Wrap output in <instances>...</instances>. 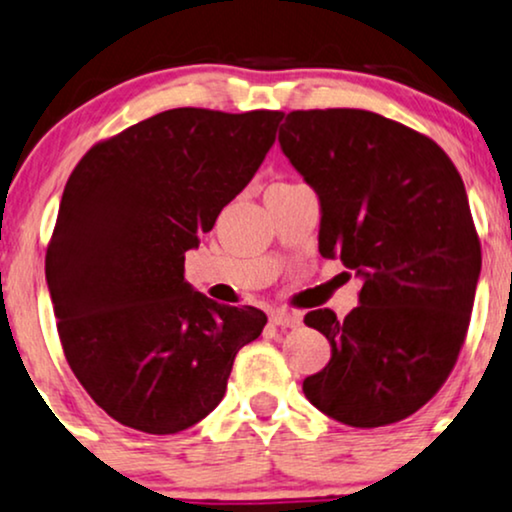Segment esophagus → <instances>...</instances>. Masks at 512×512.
Masks as SVG:
<instances>
[{"label": "esophagus", "mask_w": 512, "mask_h": 512, "mask_svg": "<svg viewBox=\"0 0 512 512\" xmlns=\"http://www.w3.org/2000/svg\"><path fill=\"white\" fill-rule=\"evenodd\" d=\"M270 323L277 327H296L301 323V318L292 311H285V308H277V311L270 313Z\"/></svg>", "instance_id": "1"}]
</instances>
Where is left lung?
Here are the masks:
<instances>
[{
    "mask_svg": "<svg viewBox=\"0 0 512 512\" xmlns=\"http://www.w3.org/2000/svg\"><path fill=\"white\" fill-rule=\"evenodd\" d=\"M280 147L318 194L320 256L363 280L344 320L306 313L332 346L306 399L351 427L408 418L446 382L470 325L482 249L463 180L430 137L363 109L287 113Z\"/></svg>",
    "mask_w": 512,
    "mask_h": 512,
    "instance_id": "left-lung-1",
    "label": "left lung"
}]
</instances>
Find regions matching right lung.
<instances>
[{"mask_svg": "<svg viewBox=\"0 0 512 512\" xmlns=\"http://www.w3.org/2000/svg\"><path fill=\"white\" fill-rule=\"evenodd\" d=\"M285 113L170 109L82 156L44 273L66 361L125 427L175 434L223 401L266 313L185 280V254L249 185Z\"/></svg>", "mask_w": 512, "mask_h": 512, "instance_id": "add662e5", "label": "right lung"}]
</instances>
